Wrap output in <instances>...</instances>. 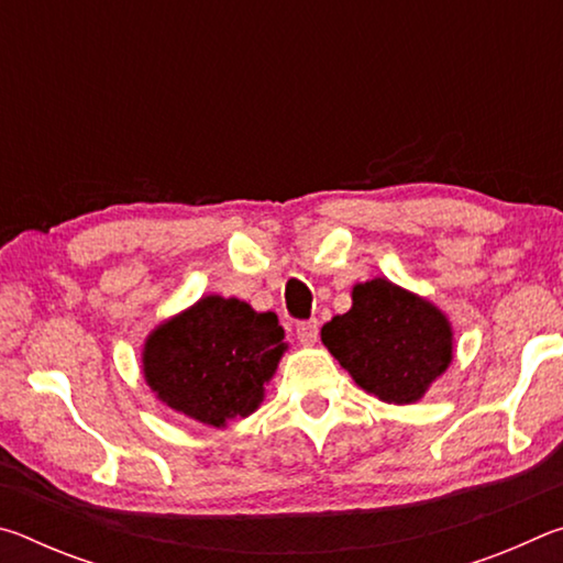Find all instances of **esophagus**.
<instances>
[{"mask_svg": "<svg viewBox=\"0 0 563 563\" xmlns=\"http://www.w3.org/2000/svg\"><path fill=\"white\" fill-rule=\"evenodd\" d=\"M318 332H320V322L316 318L300 320L298 325H295V335H298V340L302 342V345H316Z\"/></svg>", "mask_w": 563, "mask_h": 563, "instance_id": "1", "label": "esophagus"}]
</instances>
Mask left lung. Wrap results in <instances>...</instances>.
<instances>
[{"label":"left lung","mask_w":563,"mask_h":563,"mask_svg":"<svg viewBox=\"0 0 563 563\" xmlns=\"http://www.w3.org/2000/svg\"><path fill=\"white\" fill-rule=\"evenodd\" d=\"M322 342L362 389L395 405L422 397L452 360L442 312L383 278L355 285L352 308L322 328Z\"/></svg>","instance_id":"obj_1"}]
</instances>
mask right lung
Returning a JSON list of instances; mask_svg holds the SVG:
<instances>
[{"mask_svg": "<svg viewBox=\"0 0 563 563\" xmlns=\"http://www.w3.org/2000/svg\"><path fill=\"white\" fill-rule=\"evenodd\" d=\"M283 338L275 312L208 295L148 338L146 383L176 412L223 427L258 409L285 350Z\"/></svg>", "mask_w": 563, "mask_h": 563, "instance_id": "add662e5", "label": "right lung"}]
</instances>
